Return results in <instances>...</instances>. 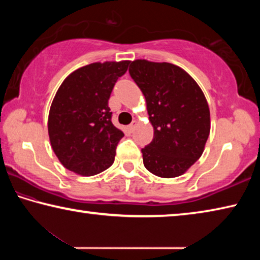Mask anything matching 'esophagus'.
I'll return each instance as SVG.
<instances>
[{"instance_id": "1", "label": "esophagus", "mask_w": 260, "mask_h": 260, "mask_svg": "<svg viewBox=\"0 0 260 260\" xmlns=\"http://www.w3.org/2000/svg\"><path fill=\"white\" fill-rule=\"evenodd\" d=\"M136 124H138V122H136L135 120L132 122V124L128 126V129H129V132H133L134 129H135V126H136Z\"/></svg>"}]
</instances>
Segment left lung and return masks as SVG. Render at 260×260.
<instances>
[{"label": "left lung", "mask_w": 260, "mask_h": 260, "mask_svg": "<svg viewBox=\"0 0 260 260\" xmlns=\"http://www.w3.org/2000/svg\"><path fill=\"white\" fill-rule=\"evenodd\" d=\"M129 74L147 102L153 139L142 150L143 164L160 178L183 174L204 151L210 110L197 82L171 63L136 59Z\"/></svg>", "instance_id": "left-lung-1"}]
</instances>
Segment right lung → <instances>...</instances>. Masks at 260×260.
<instances>
[{
	"mask_svg": "<svg viewBox=\"0 0 260 260\" xmlns=\"http://www.w3.org/2000/svg\"><path fill=\"white\" fill-rule=\"evenodd\" d=\"M131 61L93 63L65 79L52 101L48 133L51 148L65 169L90 177L113 164L124 133L114 127L109 99Z\"/></svg>",
	"mask_w": 260,
	"mask_h": 260,
	"instance_id": "obj_1",
	"label": "right lung"
}]
</instances>
